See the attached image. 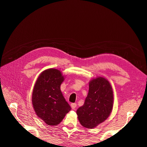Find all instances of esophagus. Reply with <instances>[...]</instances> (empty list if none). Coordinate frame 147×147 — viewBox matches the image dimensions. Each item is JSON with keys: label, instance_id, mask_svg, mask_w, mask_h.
<instances>
[{"label": "esophagus", "instance_id": "1", "mask_svg": "<svg viewBox=\"0 0 147 147\" xmlns=\"http://www.w3.org/2000/svg\"><path fill=\"white\" fill-rule=\"evenodd\" d=\"M70 106H71V107H72V109L73 110H75V108L77 107V104H75V103L71 104Z\"/></svg>", "mask_w": 147, "mask_h": 147}]
</instances>
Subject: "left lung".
<instances>
[{"mask_svg":"<svg viewBox=\"0 0 147 147\" xmlns=\"http://www.w3.org/2000/svg\"><path fill=\"white\" fill-rule=\"evenodd\" d=\"M113 91L107 79L97 77L89 82V91L83 106L77 110L81 125L93 129L109 118L113 110Z\"/></svg>","mask_w":147,"mask_h":147,"instance_id":"1","label":"left lung"}]
</instances>
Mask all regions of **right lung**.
I'll return each instance as SVG.
<instances>
[{"mask_svg": "<svg viewBox=\"0 0 147 147\" xmlns=\"http://www.w3.org/2000/svg\"><path fill=\"white\" fill-rule=\"evenodd\" d=\"M65 77L60 70L50 68L40 73L34 84L33 108L37 117L48 125H58L71 110L61 90Z\"/></svg>", "mask_w": 147, "mask_h": 147, "instance_id": "obj_1", "label": "right lung"}]
</instances>
